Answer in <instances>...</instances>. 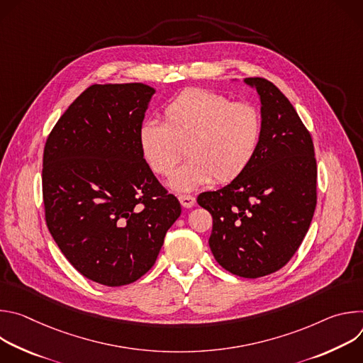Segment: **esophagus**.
Instances as JSON below:
<instances>
[{
    "instance_id": "esophagus-1",
    "label": "esophagus",
    "mask_w": 363,
    "mask_h": 363,
    "mask_svg": "<svg viewBox=\"0 0 363 363\" xmlns=\"http://www.w3.org/2000/svg\"><path fill=\"white\" fill-rule=\"evenodd\" d=\"M178 199H179V202H181L184 208H192V206L195 205V198L191 196V195H179Z\"/></svg>"
}]
</instances>
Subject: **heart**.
Listing matches in <instances>:
<instances>
[{
  "label": "heart",
  "mask_w": 363,
  "mask_h": 363,
  "mask_svg": "<svg viewBox=\"0 0 363 363\" xmlns=\"http://www.w3.org/2000/svg\"><path fill=\"white\" fill-rule=\"evenodd\" d=\"M164 123L145 121L138 130L145 162L168 177L184 155L188 161L169 179L177 192H191L214 178L231 182L255 158L263 135L262 113L250 103H233L225 94L188 89L164 108Z\"/></svg>",
  "instance_id": "heart-1"
}]
</instances>
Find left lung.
I'll return each mask as SVG.
<instances>
[{"instance_id": "8db88e82", "label": "left lung", "mask_w": 363, "mask_h": 363, "mask_svg": "<svg viewBox=\"0 0 363 363\" xmlns=\"http://www.w3.org/2000/svg\"><path fill=\"white\" fill-rule=\"evenodd\" d=\"M260 99L263 135L251 165L227 186L202 192L213 216L208 240L227 272L257 279L280 270L300 247L316 208V160L310 133L269 80L247 77Z\"/></svg>"}]
</instances>
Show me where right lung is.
I'll use <instances>...</instances> for the list:
<instances>
[{
	"mask_svg": "<svg viewBox=\"0 0 363 363\" xmlns=\"http://www.w3.org/2000/svg\"><path fill=\"white\" fill-rule=\"evenodd\" d=\"M153 87L93 84L51 130L43 157L47 227L69 263L103 286L150 270L181 216L145 162L138 130Z\"/></svg>",
	"mask_w": 363,
	"mask_h": 363,
	"instance_id": "obj_1",
	"label": "right lung"
}]
</instances>
